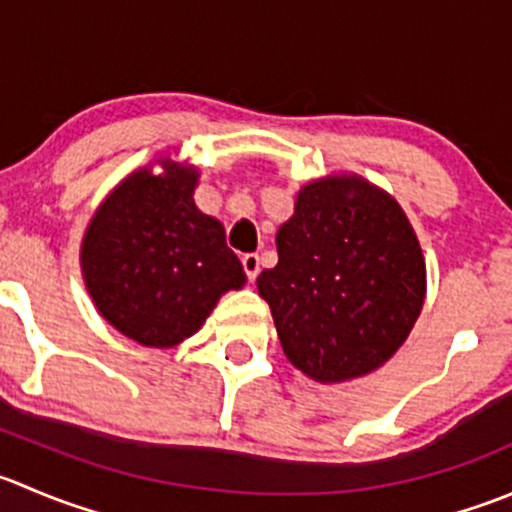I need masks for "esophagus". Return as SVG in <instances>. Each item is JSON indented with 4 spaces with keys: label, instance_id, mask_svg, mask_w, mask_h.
I'll use <instances>...</instances> for the list:
<instances>
[{
    "label": "esophagus",
    "instance_id": "1",
    "mask_svg": "<svg viewBox=\"0 0 512 512\" xmlns=\"http://www.w3.org/2000/svg\"><path fill=\"white\" fill-rule=\"evenodd\" d=\"M242 270H245L247 280L255 282L257 275H260V255H255V252H247V255H242Z\"/></svg>",
    "mask_w": 512,
    "mask_h": 512
}]
</instances>
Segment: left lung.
<instances>
[{"label":"left lung","instance_id":"8db88e82","mask_svg":"<svg viewBox=\"0 0 512 512\" xmlns=\"http://www.w3.org/2000/svg\"><path fill=\"white\" fill-rule=\"evenodd\" d=\"M257 290L287 360L317 382L372 372L405 342L425 300V262L398 202L360 177L302 187Z\"/></svg>","mask_w":512,"mask_h":512}]
</instances>
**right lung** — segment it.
I'll use <instances>...</instances> for the list:
<instances>
[{
    "label": "right lung",
    "mask_w": 512,
    "mask_h": 512,
    "mask_svg": "<svg viewBox=\"0 0 512 512\" xmlns=\"http://www.w3.org/2000/svg\"><path fill=\"white\" fill-rule=\"evenodd\" d=\"M197 172L172 167L130 175L97 210L84 235L82 272L109 325L147 347L195 335L222 292L245 272L225 227L197 210Z\"/></svg>",
    "instance_id": "add662e5"
}]
</instances>
